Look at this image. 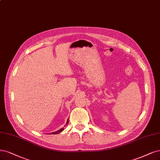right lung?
<instances>
[{
    "label": "right lung",
    "instance_id": "obj_1",
    "mask_svg": "<svg viewBox=\"0 0 160 160\" xmlns=\"http://www.w3.org/2000/svg\"><path fill=\"white\" fill-rule=\"evenodd\" d=\"M68 122H69V118L68 119V121H67V122H66V123L68 124ZM63 130H64V128H61L60 130H58V131H56V132H55L50 133L49 134H59V132H62Z\"/></svg>",
    "mask_w": 160,
    "mask_h": 160
}]
</instances>
